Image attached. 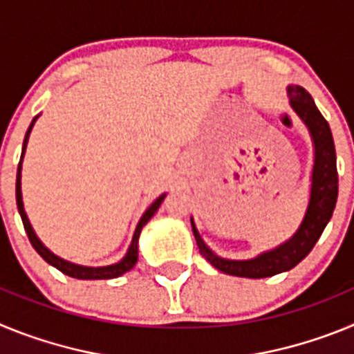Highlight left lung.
Returning <instances> with one entry per match:
<instances>
[{"mask_svg":"<svg viewBox=\"0 0 354 354\" xmlns=\"http://www.w3.org/2000/svg\"><path fill=\"white\" fill-rule=\"evenodd\" d=\"M287 97L294 113L301 118L314 145V167L310 175V196L306 205L305 216L296 232L287 241L252 259H225L216 255L198 234L195 221L192 218L193 236L196 239L202 257L216 270L225 274L243 278H266L292 270L312 252L314 245L323 234L324 227L330 221L339 196V174H337L335 143L331 136L330 126L315 106L310 93L299 84L287 86Z\"/></svg>","mask_w":354,"mask_h":354,"instance_id":"1","label":"left lung"}]
</instances>
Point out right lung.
<instances>
[{"instance_id": "obj_1", "label": "right lung", "mask_w": 354, "mask_h": 354, "mask_svg": "<svg viewBox=\"0 0 354 354\" xmlns=\"http://www.w3.org/2000/svg\"><path fill=\"white\" fill-rule=\"evenodd\" d=\"M37 118H39V115H37L33 120H31L30 127H28V131H26V136H24L23 152H21V161H19V167H17V179H15V200H17V209H19V214H21V220H23L24 230H26L28 237H30L31 246L37 250V253H39L40 257L48 262V264L55 266L56 270H60L62 273L68 274V277H72V278H77V280H109V278L122 277L124 273H127V271L133 270L134 264L138 262V239H140V234H142V228L145 227V225L149 223L150 218H152V216L158 212L159 205H161V202L165 200L167 193L159 195L158 198H156L154 202L149 205V209L143 212V216L140 218L138 225H136V228H134L133 239H131V245H129V248H127L126 255H124V257H122L118 262H115V264L97 266V268H93V266L74 264V262H68V261H65V259L58 257L56 253H53L48 246L44 245L42 241L39 239V236L35 234V230H33V227H31L30 220H28L26 211H24L23 192H21V177H23V175H21V171H23V158H24V154H26L28 140H30V133H31V129H33V126H35Z\"/></svg>"}]
</instances>
